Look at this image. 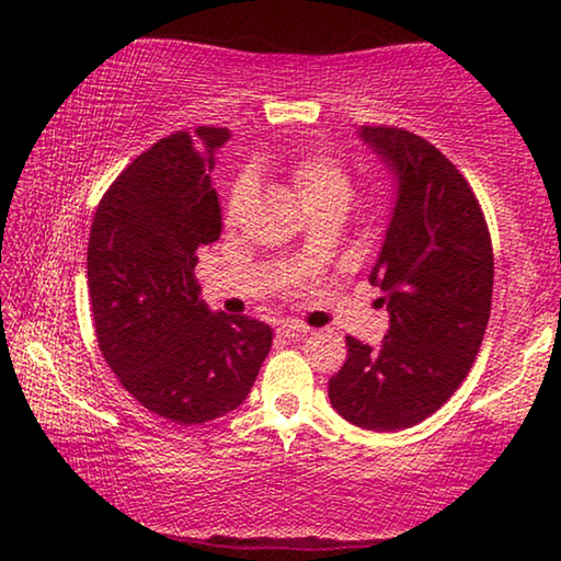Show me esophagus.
<instances>
[{"label": "esophagus", "mask_w": 561, "mask_h": 561, "mask_svg": "<svg viewBox=\"0 0 561 561\" xmlns=\"http://www.w3.org/2000/svg\"><path fill=\"white\" fill-rule=\"evenodd\" d=\"M309 332H311V329L298 324V321H283V324L278 327V334L286 336L288 342H301L304 336H309Z\"/></svg>", "instance_id": "esophagus-1"}]
</instances>
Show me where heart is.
Masks as SVG:
<instances>
[{"instance_id": "1", "label": "heart", "mask_w": 561, "mask_h": 561, "mask_svg": "<svg viewBox=\"0 0 561 561\" xmlns=\"http://www.w3.org/2000/svg\"><path fill=\"white\" fill-rule=\"evenodd\" d=\"M290 186L296 188L298 198H301L304 209L309 211L313 206L329 204V202H344L350 204L352 183L344 168L336 163L334 158L319 156V152H309V156H298L286 168ZM250 196V181L240 179L229 191V217H237L240 209Z\"/></svg>"}]
</instances>
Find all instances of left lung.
<instances>
[{
  "instance_id": "left-lung-1",
  "label": "left lung",
  "mask_w": 561,
  "mask_h": 561,
  "mask_svg": "<svg viewBox=\"0 0 561 561\" xmlns=\"http://www.w3.org/2000/svg\"><path fill=\"white\" fill-rule=\"evenodd\" d=\"M396 202L370 278L390 324L380 344L347 336L332 409L367 432H401L449 401L478 357L493 301V248L470 183L424 137L359 127Z\"/></svg>"
}]
</instances>
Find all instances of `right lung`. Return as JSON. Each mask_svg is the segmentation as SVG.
I'll return each mask as SVG.
<instances>
[{
	"instance_id": "obj_1",
	"label": "right lung",
	"mask_w": 561,
	"mask_h": 561,
	"mask_svg": "<svg viewBox=\"0 0 561 561\" xmlns=\"http://www.w3.org/2000/svg\"><path fill=\"white\" fill-rule=\"evenodd\" d=\"M225 127L158 140L117 175L89 234L99 350L133 398L175 424L234 411L255 382L273 329L214 313L198 294L196 250L221 234L211 188Z\"/></svg>"
}]
</instances>
